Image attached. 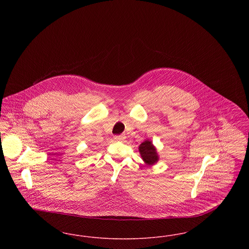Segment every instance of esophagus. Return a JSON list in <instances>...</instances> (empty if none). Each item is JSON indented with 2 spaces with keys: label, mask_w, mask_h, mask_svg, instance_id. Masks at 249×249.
Listing matches in <instances>:
<instances>
[{
  "label": "esophagus",
  "mask_w": 249,
  "mask_h": 249,
  "mask_svg": "<svg viewBox=\"0 0 249 249\" xmlns=\"http://www.w3.org/2000/svg\"><path fill=\"white\" fill-rule=\"evenodd\" d=\"M125 135L124 134H120V135H116L115 136V140L117 141H124L125 140Z\"/></svg>",
  "instance_id": "obj_1"
}]
</instances>
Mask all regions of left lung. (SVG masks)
Masks as SVG:
<instances>
[{"instance_id": "8db88e82", "label": "left lung", "mask_w": 249, "mask_h": 249, "mask_svg": "<svg viewBox=\"0 0 249 249\" xmlns=\"http://www.w3.org/2000/svg\"><path fill=\"white\" fill-rule=\"evenodd\" d=\"M139 152L142 160L146 165H154L159 160V155L153 143L149 140H145L139 145Z\"/></svg>"}]
</instances>
